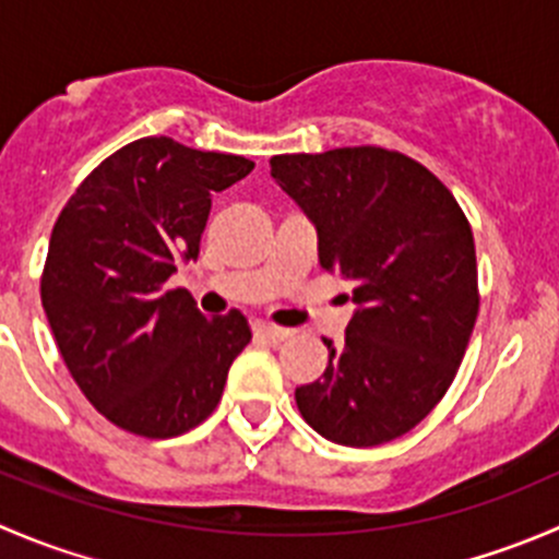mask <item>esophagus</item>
Masks as SVG:
<instances>
[{
  "mask_svg": "<svg viewBox=\"0 0 559 559\" xmlns=\"http://www.w3.org/2000/svg\"><path fill=\"white\" fill-rule=\"evenodd\" d=\"M257 335L264 337L267 343H284L286 337H292V330H284V326H275V324H259Z\"/></svg>",
  "mask_w": 559,
  "mask_h": 559,
  "instance_id": "esophagus-1",
  "label": "esophagus"
}]
</instances>
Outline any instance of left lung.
Segmentation results:
<instances>
[{"mask_svg": "<svg viewBox=\"0 0 559 559\" xmlns=\"http://www.w3.org/2000/svg\"><path fill=\"white\" fill-rule=\"evenodd\" d=\"M319 238V264L352 284L346 341L297 386L302 419L341 447L414 430L452 386L478 316L476 246L452 191L397 151L362 145L270 159Z\"/></svg>", "mask_w": 559, "mask_h": 559, "instance_id": "left-lung-1", "label": "left lung"}]
</instances>
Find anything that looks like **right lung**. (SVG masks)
<instances>
[{
    "mask_svg": "<svg viewBox=\"0 0 559 559\" xmlns=\"http://www.w3.org/2000/svg\"><path fill=\"white\" fill-rule=\"evenodd\" d=\"M253 170L235 154L143 138L107 156L48 243L43 308L67 370L121 430L175 438L213 414L251 341L243 313L207 319L189 292H165L200 257L211 197Z\"/></svg>",
    "mask_w": 559,
    "mask_h": 559,
    "instance_id": "add662e5",
    "label": "right lung"
}]
</instances>
